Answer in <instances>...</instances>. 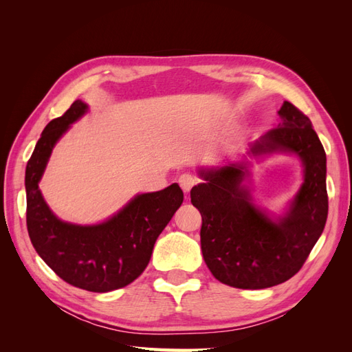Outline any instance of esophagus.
I'll use <instances>...</instances> for the list:
<instances>
[{"label": "esophagus", "instance_id": "esophagus-1", "mask_svg": "<svg viewBox=\"0 0 352 352\" xmlns=\"http://www.w3.org/2000/svg\"><path fill=\"white\" fill-rule=\"evenodd\" d=\"M197 182H198V179L190 173H184V175L179 176V185L182 186L185 192H189V190L192 189V186L197 185Z\"/></svg>", "mask_w": 352, "mask_h": 352}]
</instances>
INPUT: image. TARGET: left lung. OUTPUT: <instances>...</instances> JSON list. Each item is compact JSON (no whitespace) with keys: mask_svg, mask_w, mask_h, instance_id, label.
I'll return each mask as SVG.
<instances>
[{"mask_svg":"<svg viewBox=\"0 0 352 352\" xmlns=\"http://www.w3.org/2000/svg\"><path fill=\"white\" fill-rule=\"evenodd\" d=\"M280 122L257 141L247 155L264 158L294 154L302 164V184L285 212L272 216L254 202L251 163L199 167L204 180L190 190L202 217L201 250L212 276L239 289H264L291 279L323 233L327 219L326 153L311 120L285 101Z\"/></svg>","mask_w":352,"mask_h":352,"instance_id":"left-lung-1","label":"left lung"}]
</instances>
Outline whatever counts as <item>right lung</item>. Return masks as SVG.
Masks as SVG:
<instances>
[{"mask_svg":"<svg viewBox=\"0 0 352 352\" xmlns=\"http://www.w3.org/2000/svg\"><path fill=\"white\" fill-rule=\"evenodd\" d=\"M87 111V102L74 101L42 131L26 166V223L32 245L58 278L85 291L110 292L145 270L158 235L182 206L184 192L172 184L157 192L138 194L97 225L58 219L42 197L39 182L60 138Z\"/></svg>","mask_w":352,"mask_h":352,"instance_id":"obj_1","label":"right lung"}]
</instances>
